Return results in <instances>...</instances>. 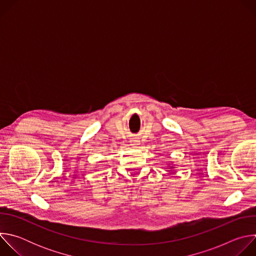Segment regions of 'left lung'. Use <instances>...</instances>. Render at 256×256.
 Here are the masks:
<instances>
[{"label": "left lung", "mask_w": 256, "mask_h": 256, "mask_svg": "<svg viewBox=\"0 0 256 256\" xmlns=\"http://www.w3.org/2000/svg\"><path fill=\"white\" fill-rule=\"evenodd\" d=\"M171 168H173V167H171Z\"/></svg>", "instance_id": "obj_1"}]
</instances>
